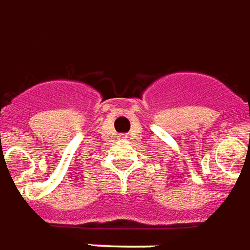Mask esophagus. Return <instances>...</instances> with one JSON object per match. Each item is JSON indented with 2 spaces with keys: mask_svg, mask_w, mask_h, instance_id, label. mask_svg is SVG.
Segmentation results:
<instances>
[{
  "mask_svg": "<svg viewBox=\"0 0 250 250\" xmlns=\"http://www.w3.org/2000/svg\"><path fill=\"white\" fill-rule=\"evenodd\" d=\"M123 138H124V137H123Z\"/></svg>",
  "mask_w": 250,
  "mask_h": 250,
  "instance_id": "1",
  "label": "esophagus"
}]
</instances>
